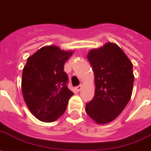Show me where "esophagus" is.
Listing matches in <instances>:
<instances>
[{
    "instance_id": "obj_1",
    "label": "esophagus",
    "mask_w": 151,
    "mask_h": 151,
    "mask_svg": "<svg viewBox=\"0 0 151 151\" xmlns=\"http://www.w3.org/2000/svg\"><path fill=\"white\" fill-rule=\"evenodd\" d=\"M82 88H83V86H82V85H80V86H78L76 87V89L77 92H79V91L82 89Z\"/></svg>"
}]
</instances>
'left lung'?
Here are the masks:
<instances>
[{
  "label": "left lung",
  "instance_id": "1",
  "mask_svg": "<svg viewBox=\"0 0 151 151\" xmlns=\"http://www.w3.org/2000/svg\"><path fill=\"white\" fill-rule=\"evenodd\" d=\"M87 58L95 77V94L86 112L98 124L110 123L122 113L132 96L133 64L115 43L91 49Z\"/></svg>",
  "mask_w": 151,
  "mask_h": 151
}]
</instances>
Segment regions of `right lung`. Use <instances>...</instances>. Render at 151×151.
Wrapping results in <instances>:
<instances>
[{
    "label": "right lung",
    "mask_w": 151,
    "mask_h": 151,
    "mask_svg": "<svg viewBox=\"0 0 151 151\" xmlns=\"http://www.w3.org/2000/svg\"><path fill=\"white\" fill-rule=\"evenodd\" d=\"M73 54V51L47 45L28 57L22 72V95L30 112L41 121L58 119L74 94L67 87L64 72L65 63Z\"/></svg>",
    "instance_id": "add662e5"
}]
</instances>
